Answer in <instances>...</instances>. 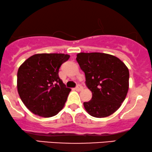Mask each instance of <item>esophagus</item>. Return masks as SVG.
Listing matches in <instances>:
<instances>
[{"mask_svg": "<svg viewBox=\"0 0 152 152\" xmlns=\"http://www.w3.org/2000/svg\"><path fill=\"white\" fill-rule=\"evenodd\" d=\"M75 90L77 91H81L83 90V87H82L81 85H78L77 86H76V88H75Z\"/></svg>", "mask_w": 152, "mask_h": 152, "instance_id": "esophagus-1", "label": "esophagus"}]
</instances>
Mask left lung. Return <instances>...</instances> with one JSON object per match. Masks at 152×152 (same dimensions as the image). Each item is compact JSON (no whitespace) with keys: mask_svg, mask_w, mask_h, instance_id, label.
I'll list each match as a JSON object with an SVG mask.
<instances>
[{"mask_svg":"<svg viewBox=\"0 0 152 152\" xmlns=\"http://www.w3.org/2000/svg\"><path fill=\"white\" fill-rule=\"evenodd\" d=\"M76 61L85 73L92 98L84 102L86 110L95 118H105L122 105L129 89V70L120 58L99 52L77 54Z\"/></svg>","mask_w":152,"mask_h":152,"instance_id":"obj_1","label":"left lung"}]
</instances>
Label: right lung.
I'll list each match as a JSON object with an SVG mask.
<instances>
[{
    "label": "right lung",
    "instance_id": "add662e5",
    "mask_svg": "<svg viewBox=\"0 0 152 152\" xmlns=\"http://www.w3.org/2000/svg\"><path fill=\"white\" fill-rule=\"evenodd\" d=\"M69 57L64 54H37L19 67L18 94L32 113L49 118L64 107L71 88L60 79L58 70Z\"/></svg>",
    "mask_w": 152,
    "mask_h": 152
}]
</instances>
